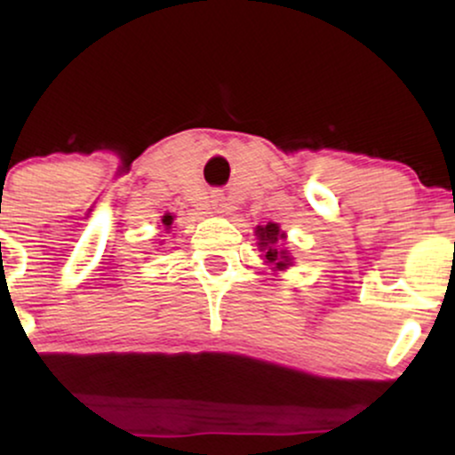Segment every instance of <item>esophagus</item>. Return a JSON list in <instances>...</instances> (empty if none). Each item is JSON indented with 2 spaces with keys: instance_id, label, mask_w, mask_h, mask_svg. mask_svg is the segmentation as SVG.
I'll return each instance as SVG.
<instances>
[{
  "instance_id": "esophagus-1",
  "label": "esophagus",
  "mask_w": 455,
  "mask_h": 455,
  "mask_svg": "<svg viewBox=\"0 0 455 455\" xmlns=\"http://www.w3.org/2000/svg\"><path fill=\"white\" fill-rule=\"evenodd\" d=\"M220 207H222V203H220Z\"/></svg>"
}]
</instances>
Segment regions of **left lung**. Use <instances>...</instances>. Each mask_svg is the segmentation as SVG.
I'll list each match as a JSON object with an SVG mask.
<instances>
[{"instance_id": "8db88e82", "label": "left lung", "mask_w": 455, "mask_h": 455, "mask_svg": "<svg viewBox=\"0 0 455 455\" xmlns=\"http://www.w3.org/2000/svg\"><path fill=\"white\" fill-rule=\"evenodd\" d=\"M257 237H259V248L260 252H265V263L274 265V269H286L293 259L289 257V250L280 248L278 242L284 239L286 235L280 231V227L275 222H267L265 227H257Z\"/></svg>"}]
</instances>
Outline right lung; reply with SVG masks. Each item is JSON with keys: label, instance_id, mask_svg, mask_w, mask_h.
<instances>
[{"label": "right lung", "instance_id": "add662e5", "mask_svg": "<svg viewBox=\"0 0 455 455\" xmlns=\"http://www.w3.org/2000/svg\"><path fill=\"white\" fill-rule=\"evenodd\" d=\"M162 224H164V228H166V231H169L171 224H173V216H171V213H166V216H162Z\"/></svg>", "mask_w": 455, "mask_h": 455}]
</instances>
